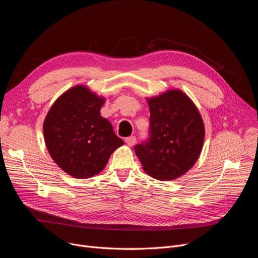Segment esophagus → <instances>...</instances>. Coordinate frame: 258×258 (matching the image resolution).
<instances>
[{
    "label": "esophagus",
    "instance_id": "obj_1",
    "mask_svg": "<svg viewBox=\"0 0 258 258\" xmlns=\"http://www.w3.org/2000/svg\"><path fill=\"white\" fill-rule=\"evenodd\" d=\"M125 143L128 145V146H133L135 144V142H136V137L135 136H130L127 138H125Z\"/></svg>",
    "mask_w": 258,
    "mask_h": 258
}]
</instances>
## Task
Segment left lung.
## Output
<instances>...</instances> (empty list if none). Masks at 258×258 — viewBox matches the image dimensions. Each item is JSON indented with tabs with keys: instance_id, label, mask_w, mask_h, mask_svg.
Returning <instances> with one entry per match:
<instances>
[{
	"instance_id": "obj_1",
	"label": "left lung",
	"mask_w": 258,
	"mask_h": 258,
	"mask_svg": "<svg viewBox=\"0 0 258 258\" xmlns=\"http://www.w3.org/2000/svg\"><path fill=\"white\" fill-rule=\"evenodd\" d=\"M150 138L135 146L144 171L154 179L171 181L190 169L202 152L204 122L196 104L181 90L147 98Z\"/></svg>"
}]
</instances>
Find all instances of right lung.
Segmentation results:
<instances>
[{
  "label": "right lung",
  "instance_id": "obj_1",
  "mask_svg": "<svg viewBox=\"0 0 258 258\" xmlns=\"http://www.w3.org/2000/svg\"><path fill=\"white\" fill-rule=\"evenodd\" d=\"M105 99L86 86H75L56 99L44 121V137L53 161L78 179L99 173L123 141L100 116Z\"/></svg>",
  "mask_w": 258,
  "mask_h": 258
}]
</instances>
